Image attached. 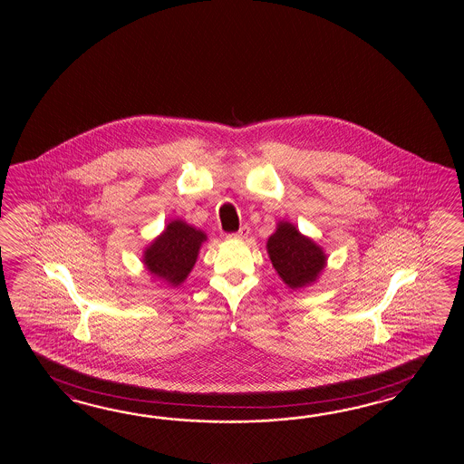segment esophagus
<instances>
[{
	"instance_id": "1",
	"label": "esophagus",
	"mask_w": 464,
	"mask_h": 464,
	"mask_svg": "<svg viewBox=\"0 0 464 464\" xmlns=\"http://www.w3.org/2000/svg\"><path fill=\"white\" fill-rule=\"evenodd\" d=\"M248 232H250V228L248 226H242V227L238 228V232L236 234H230V238H246L248 236Z\"/></svg>"
}]
</instances>
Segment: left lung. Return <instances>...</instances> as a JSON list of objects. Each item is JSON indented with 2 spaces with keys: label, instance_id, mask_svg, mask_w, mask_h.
<instances>
[{
  "label": "left lung",
  "instance_id": "left-lung-1",
  "mask_svg": "<svg viewBox=\"0 0 464 464\" xmlns=\"http://www.w3.org/2000/svg\"><path fill=\"white\" fill-rule=\"evenodd\" d=\"M266 248L278 276L290 288L315 282L325 266L326 256L322 248L288 222L278 224L276 234L266 242Z\"/></svg>",
  "mask_w": 464,
  "mask_h": 464
}]
</instances>
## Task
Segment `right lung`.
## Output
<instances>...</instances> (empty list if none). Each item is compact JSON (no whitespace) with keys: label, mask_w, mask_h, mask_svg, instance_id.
<instances>
[{"label":"right lung","mask_w":464,"mask_h":464,"mask_svg":"<svg viewBox=\"0 0 464 464\" xmlns=\"http://www.w3.org/2000/svg\"><path fill=\"white\" fill-rule=\"evenodd\" d=\"M204 240V232L190 227L182 220H174L144 252V264L150 274L172 285H179L196 264L198 248Z\"/></svg>","instance_id":"1"}]
</instances>
